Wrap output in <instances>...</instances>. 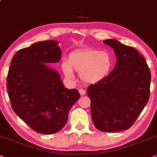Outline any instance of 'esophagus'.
<instances>
[{
  "label": "esophagus",
  "instance_id": "obj_1",
  "mask_svg": "<svg viewBox=\"0 0 157 157\" xmlns=\"http://www.w3.org/2000/svg\"><path fill=\"white\" fill-rule=\"evenodd\" d=\"M79 93H80V95H85V93H86V91L83 89H80L79 90Z\"/></svg>",
  "mask_w": 157,
  "mask_h": 157
}]
</instances>
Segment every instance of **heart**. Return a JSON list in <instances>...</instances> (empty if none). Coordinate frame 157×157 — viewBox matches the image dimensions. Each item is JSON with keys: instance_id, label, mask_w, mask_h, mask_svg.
Listing matches in <instances>:
<instances>
[{"instance_id": "b5f03b06", "label": "heart", "mask_w": 157, "mask_h": 157, "mask_svg": "<svg viewBox=\"0 0 157 157\" xmlns=\"http://www.w3.org/2000/svg\"><path fill=\"white\" fill-rule=\"evenodd\" d=\"M113 60L107 52L97 49L76 51L69 55L68 62L62 64V69L67 77H73L72 70L80 73L81 80L94 84L103 80L111 70Z\"/></svg>"}]
</instances>
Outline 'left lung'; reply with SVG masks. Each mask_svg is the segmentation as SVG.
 <instances>
[{
    "mask_svg": "<svg viewBox=\"0 0 157 157\" xmlns=\"http://www.w3.org/2000/svg\"><path fill=\"white\" fill-rule=\"evenodd\" d=\"M103 43L114 49L116 67L103 80L89 85L87 94L94 126L113 133L128 129L144 110L150 95L151 72L133 47L115 39Z\"/></svg>",
    "mask_w": 157,
    "mask_h": 157,
    "instance_id": "obj_1",
    "label": "left lung"
}]
</instances>
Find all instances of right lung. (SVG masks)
<instances>
[{"mask_svg": "<svg viewBox=\"0 0 157 157\" xmlns=\"http://www.w3.org/2000/svg\"><path fill=\"white\" fill-rule=\"evenodd\" d=\"M58 41L35 43L16 52L7 76V88L16 114L37 133L62 130L72 106L80 97L76 89L64 87L59 75L44 63L59 61Z\"/></svg>", "mask_w": 157, "mask_h": 157, "instance_id": "right-lung-1", "label": "right lung"}]
</instances>
